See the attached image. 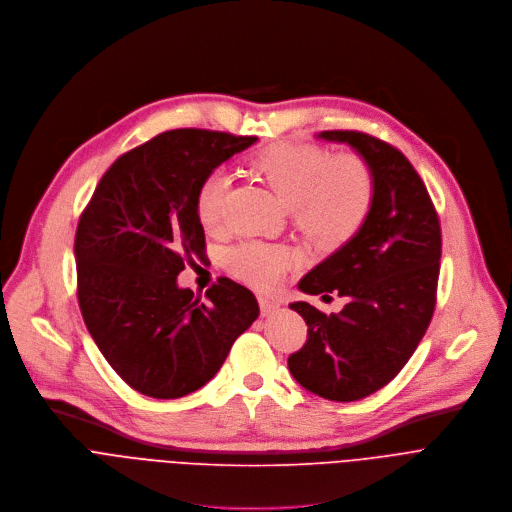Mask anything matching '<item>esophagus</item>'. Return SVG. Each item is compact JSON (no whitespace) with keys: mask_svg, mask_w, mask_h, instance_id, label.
Masks as SVG:
<instances>
[{"mask_svg":"<svg viewBox=\"0 0 512 512\" xmlns=\"http://www.w3.org/2000/svg\"><path fill=\"white\" fill-rule=\"evenodd\" d=\"M258 302H260V313H262V317H270V315H274L278 309H280V304H278V300H272V298H258Z\"/></svg>","mask_w":512,"mask_h":512,"instance_id":"esophagus-1","label":"esophagus"}]
</instances>
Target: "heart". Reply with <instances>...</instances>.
<instances>
[{
  "label": "heart",
  "instance_id": "1",
  "mask_svg": "<svg viewBox=\"0 0 512 512\" xmlns=\"http://www.w3.org/2000/svg\"><path fill=\"white\" fill-rule=\"evenodd\" d=\"M254 169L292 212L296 230L321 248L351 240L373 203V175L357 155H331L313 145H276L254 159ZM230 179L214 171L195 193V214L214 232L224 224ZM290 264V252L266 242H244L230 252V268L256 288H272Z\"/></svg>",
  "mask_w": 512,
  "mask_h": 512
}]
</instances>
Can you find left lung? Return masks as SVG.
<instances>
[{
  "label": "left lung",
  "instance_id": "left-lung-1",
  "mask_svg": "<svg viewBox=\"0 0 512 512\" xmlns=\"http://www.w3.org/2000/svg\"><path fill=\"white\" fill-rule=\"evenodd\" d=\"M347 143L373 175V203L361 230L306 274V294L339 292L341 313L292 302L309 337L288 357L292 377L331 401L363 399L410 361L436 306L442 232L430 193L401 151L359 131H323Z\"/></svg>",
  "mask_w": 512,
  "mask_h": 512
}]
</instances>
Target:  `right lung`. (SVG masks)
Wrapping results in <instances>:
<instances>
[{"label":"right lung","mask_w":512,"mask_h":512,"mask_svg":"<svg viewBox=\"0 0 512 512\" xmlns=\"http://www.w3.org/2000/svg\"><path fill=\"white\" fill-rule=\"evenodd\" d=\"M206 129L165 131L121 155L80 216L74 256L90 337L119 377L155 399L206 385L258 319L256 296L220 278L206 298L177 274L206 252L195 193L216 167L254 145Z\"/></svg>","instance_id":"obj_1"}]
</instances>
